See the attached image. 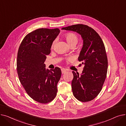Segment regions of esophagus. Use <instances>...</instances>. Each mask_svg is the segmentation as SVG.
I'll use <instances>...</instances> for the list:
<instances>
[{
    "label": "esophagus",
    "instance_id": "34e87169",
    "mask_svg": "<svg viewBox=\"0 0 126 126\" xmlns=\"http://www.w3.org/2000/svg\"><path fill=\"white\" fill-rule=\"evenodd\" d=\"M61 71H62V74H65V73H66L67 70H66L65 69H64V68H62L61 69Z\"/></svg>",
    "mask_w": 126,
    "mask_h": 126
}]
</instances>
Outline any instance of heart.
<instances>
[{
    "mask_svg": "<svg viewBox=\"0 0 126 126\" xmlns=\"http://www.w3.org/2000/svg\"><path fill=\"white\" fill-rule=\"evenodd\" d=\"M65 38L66 40L67 43L70 46L71 45H76L79 41V38L76 34L74 32H68L65 35ZM56 41H54L52 43V46H53L55 44ZM68 60H70V58H68Z\"/></svg>",
    "mask_w": 126,
    "mask_h": 126,
    "instance_id": "obj_1",
    "label": "heart"
}]
</instances>
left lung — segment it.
Returning a JSON list of instances; mask_svg holds the SVG:
<instances>
[{"label": "left lung", "mask_w": 126, "mask_h": 126, "mask_svg": "<svg viewBox=\"0 0 126 126\" xmlns=\"http://www.w3.org/2000/svg\"><path fill=\"white\" fill-rule=\"evenodd\" d=\"M62 30L76 32L83 39V47L78 60L84 67L81 76L72 71L71 87L77 100L82 102L90 101L101 92L106 78L108 60L105 45L96 31L86 25L78 24Z\"/></svg>", "instance_id": "8db88e82"}]
</instances>
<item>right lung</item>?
Segmentation results:
<instances>
[{"label": "right lung", "instance_id": "obj_1", "mask_svg": "<svg viewBox=\"0 0 126 126\" xmlns=\"http://www.w3.org/2000/svg\"><path fill=\"white\" fill-rule=\"evenodd\" d=\"M60 32L59 29L45 28L32 31L24 38L18 51L17 70L20 82L32 98L42 104L50 102L57 93L61 70L59 67L46 69L44 63Z\"/></svg>", "mask_w": 126, "mask_h": 126}]
</instances>
